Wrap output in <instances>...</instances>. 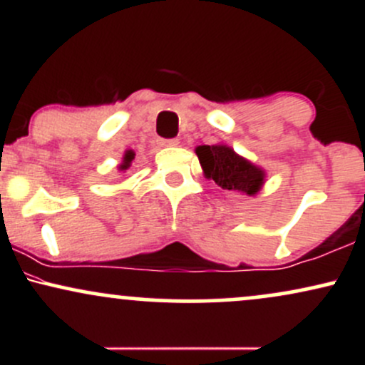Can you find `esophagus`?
I'll return each instance as SVG.
<instances>
[{
  "label": "esophagus",
  "mask_w": 365,
  "mask_h": 365,
  "mask_svg": "<svg viewBox=\"0 0 365 365\" xmlns=\"http://www.w3.org/2000/svg\"><path fill=\"white\" fill-rule=\"evenodd\" d=\"M180 140L178 139H161L159 140V145L161 148H175V145H178Z\"/></svg>",
  "instance_id": "34e87169"
}]
</instances>
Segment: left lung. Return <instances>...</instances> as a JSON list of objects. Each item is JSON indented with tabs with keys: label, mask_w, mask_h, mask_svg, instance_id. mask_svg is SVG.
Masks as SVG:
<instances>
[{
	"label": "left lung",
	"mask_w": 365,
	"mask_h": 365,
	"mask_svg": "<svg viewBox=\"0 0 365 365\" xmlns=\"http://www.w3.org/2000/svg\"><path fill=\"white\" fill-rule=\"evenodd\" d=\"M195 153L206 177L215 180L221 188L254 195L264 183L262 170L226 145H199Z\"/></svg>",
	"instance_id": "8db88e82"
}]
</instances>
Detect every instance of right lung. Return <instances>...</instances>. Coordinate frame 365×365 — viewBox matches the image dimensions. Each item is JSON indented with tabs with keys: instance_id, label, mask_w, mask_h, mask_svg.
<instances>
[{
	"instance_id": "add662e5",
	"label": "right lung",
	"mask_w": 365,
	"mask_h": 365,
	"mask_svg": "<svg viewBox=\"0 0 365 365\" xmlns=\"http://www.w3.org/2000/svg\"><path fill=\"white\" fill-rule=\"evenodd\" d=\"M133 156H135V154H133L132 150H127V153H125V158H123V165H121V170H127V168H128V166H130V163H132Z\"/></svg>"
}]
</instances>
